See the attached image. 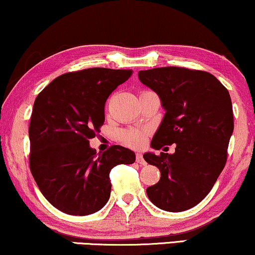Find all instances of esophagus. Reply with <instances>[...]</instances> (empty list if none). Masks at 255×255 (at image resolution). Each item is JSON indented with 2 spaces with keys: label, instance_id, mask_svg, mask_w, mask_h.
Listing matches in <instances>:
<instances>
[{
  "label": "esophagus",
  "instance_id": "esophagus-1",
  "mask_svg": "<svg viewBox=\"0 0 255 255\" xmlns=\"http://www.w3.org/2000/svg\"><path fill=\"white\" fill-rule=\"evenodd\" d=\"M136 163L141 164V165H145L146 162L144 160V158H143V155L142 153H136Z\"/></svg>",
  "mask_w": 255,
  "mask_h": 255
}]
</instances>
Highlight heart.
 Here are the masks:
<instances>
[{
	"label": "heart",
	"mask_w": 255,
	"mask_h": 255,
	"mask_svg": "<svg viewBox=\"0 0 255 255\" xmlns=\"http://www.w3.org/2000/svg\"><path fill=\"white\" fill-rule=\"evenodd\" d=\"M146 131L138 129H128L121 134V141L132 148H141L145 143Z\"/></svg>",
	"instance_id": "obj_1"
}]
</instances>
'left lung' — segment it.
I'll return each instance as SVG.
<instances>
[{"mask_svg":"<svg viewBox=\"0 0 255 255\" xmlns=\"http://www.w3.org/2000/svg\"><path fill=\"white\" fill-rule=\"evenodd\" d=\"M138 78L159 96L166 111L151 146L159 150L175 143L172 155H143L160 171L159 181L146 188V194L165 211L187 210L206 198L227 163L234 131L230 95L202 70L153 68L139 71Z\"/></svg>","mask_w":255,"mask_h":255,"instance_id":"1","label":"left lung"}]
</instances>
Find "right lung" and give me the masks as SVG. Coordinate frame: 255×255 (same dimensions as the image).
<instances>
[{
  "label": "right lung",
  "mask_w": 255,
  "mask_h": 255,
  "mask_svg": "<svg viewBox=\"0 0 255 255\" xmlns=\"http://www.w3.org/2000/svg\"><path fill=\"white\" fill-rule=\"evenodd\" d=\"M131 70L89 68L61 75L34 100L28 136L30 170L52 206L85 216L110 199V172L132 164L135 153L121 145L97 153L89 139L105 121V103Z\"/></svg>",
  "instance_id": "add662e5"
}]
</instances>
